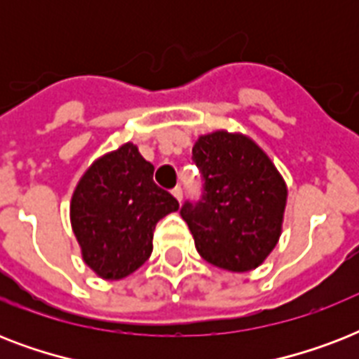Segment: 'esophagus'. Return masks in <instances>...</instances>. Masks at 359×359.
Returning <instances> with one entry per match:
<instances>
[{
  "label": "esophagus",
  "mask_w": 359,
  "mask_h": 359,
  "mask_svg": "<svg viewBox=\"0 0 359 359\" xmlns=\"http://www.w3.org/2000/svg\"><path fill=\"white\" fill-rule=\"evenodd\" d=\"M171 194H173L177 201H182V188H180V186H175L173 190H171Z\"/></svg>",
  "instance_id": "34e87169"
}]
</instances>
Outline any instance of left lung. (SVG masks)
<instances>
[{
  "mask_svg": "<svg viewBox=\"0 0 359 359\" xmlns=\"http://www.w3.org/2000/svg\"><path fill=\"white\" fill-rule=\"evenodd\" d=\"M203 196L186 201L180 216L199 255L229 272L253 270L278 244L287 184L266 152L244 134L218 130L191 149Z\"/></svg>",
  "mask_w": 359,
  "mask_h": 359,
  "instance_id": "8db88e82",
  "label": "left lung"
}]
</instances>
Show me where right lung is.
Segmentation results:
<instances>
[{
    "label": "right lung",
    "mask_w": 359,
    "mask_h": 359,
    "mask_svg": "<svg viewBox=\"0 0 359 359\" xmlns=\"http://www.w3.org/2000/svg\"><path fill=\"white\" fill-rule=\"evenodd\" d=\"M154 165L134 143L93 162L70 201L81 257L102 279H123L152 253L154 227L179 201L152 180Z\"/></svg>",
    "instance_id": "obj_1"
}]
</instances>
